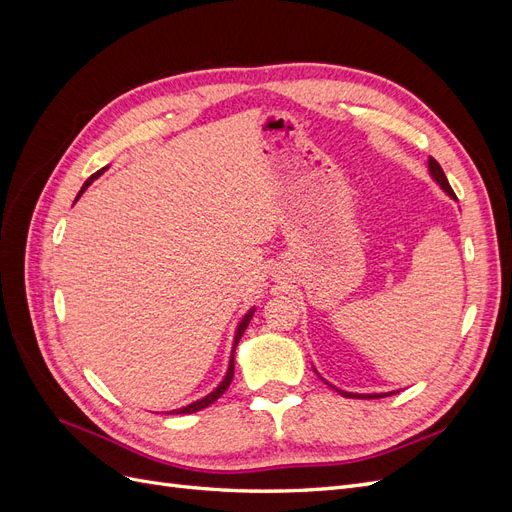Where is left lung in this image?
<instances>
[{
    "label": "left lung",
    "instance_id": "8db88e82",
    "mask_svg": "<svg viewBox=\"0 0 512 512\" xmlns=\"http://www.w3.org/2000/svg\"><path fill=\"white\" fill-rule=\"evenodd\" d=\"M429 175H431V179L436 181L448 196L457 198L455 192H453V188H451V183H448V179H446V175H444L442 166H440L436 160H433V158H429ZM314 371H316V369H314ZM316 374H318V371H316ZM318 376H320V374H318ZM320 378H322V376H320ZM322 380H324V378H322ZM324 382H327V380H324ZM327 384H329V382H327ZM329 386H331L333 391H337L339 395L350 397V399H380V397H389V395H395V393H397V391H389V393H348V391L337 389V386H333V384H329Z\"/></svg>",
    "mask_w": 512,
    "mask_h": 512
}]
</instances>
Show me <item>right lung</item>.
Instances as JSON below:
<instances>
[{
	"label": "right lung",
	"instance_id": "add662e5",
	"mask_svg": "<svg viewBox=\"0 0 512 512\" xmlns=\"http://www.w3.org/2000/svg\"><path fill=\"white\" fill-rule=\"evenodd\" d=\"M104 173V168L102 170H98L96 175H91L87 181H85V185L81 188V192H79V196H76V200L81 198V194L89 188L91 183H94V179H98L100 175ZM254 312H256V307H252L250 312H247L243 318H241V322L237 324V331H235V342H232V352H230V361H228V369H226V376H224V380L215 386V389L209 393V395H205V397H200V399H196V401H192V404H188V406H183V408H177V410H170V414H192V412H198V410H203V408H207V406H211L215 399H220L222 395H224V391L228 389L230 386V382H232V376H235V348H237V344H239V339H241V335L245 333V329H247V324H250V320H252V316H254Z\"/></svg>",
	"mask_w": 512,
	"mask_h": 512
}]
</instances>
